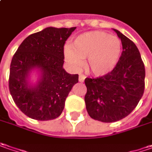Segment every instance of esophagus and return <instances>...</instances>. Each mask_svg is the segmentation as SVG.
<instances>
[{"mask_svg": "<svg viewBox=\"0 0 152 152\" xmlns=\"http://www.w3.org/2000/svg\"><path fill=\"white\" fill-rule=\"evenodd\" d=\"M85 78H86V76H84V75H80L79 76V81L83 82V81H85Z\"/></svg>", "mask_w": 152, "mask_h": 152, "instance_id": "esophagus-1", "label": "esophagus"}]
</instances>
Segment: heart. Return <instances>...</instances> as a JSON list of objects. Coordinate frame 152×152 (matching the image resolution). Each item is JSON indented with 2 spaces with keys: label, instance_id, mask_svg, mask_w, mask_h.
Masks as SVG:
<instances>
[{
  "label": "heart",
  "instance_id": "1",
  "mask_svg": "<svg viewBox=\"0 0 152 152\" xmlns=\"http://www.w3.org/2000/svg\"><path fill=\"white\" fill-rule=\"evenodd\" d=\"M122 54V42L102 31H91L76 36L73 46L64 47V57L73 71H79L86 58V69L92 75L103 76L117 66Z\"/></svg>",
  "mask_w": 152,
  "mask_h": 152
}]
</instances>
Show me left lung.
Instances as JSON below:
<instances>
[{"instance_id":"1","label":"left lung","mask_w":152,"mask_h":152,"mask_svg":"<svg viewBox=\"0 0 152 152\" xmlns=\"http://www.w3.org/2000/svg\"><path fill=\"white\" fill-rule=\"evenodd\" d=\"M123 51L114 70L106 76L86 78V111L90 117L104 123L128 116L143 96L145 71L138 48L117 29Z\"/></svg>"}]
</instances>
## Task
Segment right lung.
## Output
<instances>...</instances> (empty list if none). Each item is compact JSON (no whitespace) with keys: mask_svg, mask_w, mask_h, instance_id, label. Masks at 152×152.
Masks as SVG:
<instances>
[{"mask_svg":"<svg viewBox=\"0 0 152 152\" xmlns=\"http://www.w3.org/2000/svg\"><path fill=\"white\" fill-rule=\"evenodd\" d=\"M76 28L49 27L29 35L20 45L10 66L9 90L19 109L36 120L58 118L78 75L63 68L64 45ZM34 72L38 75L31 81Z\"/></svg>","mask_w":152,"mask_h":152,"instance_id":"1","label":"right lung"}]
</instances>
